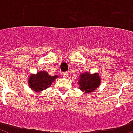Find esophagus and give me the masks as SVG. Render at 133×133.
Returning a JSON list of instances; mask_svg holds the SVG:
<instances>
[{"mask_svg":"<svg viewBox=\"0 0 133 133\" xmlns=\"http://www.w3.org/2000/svg\"><path fill=\"white\" fill-rule=\"evenodd\" d=\"M61 75H62V77H67L68 76V72H64L61 73Z\"/></svg>","mask_w":133,"mask_h":133,"instance_id":"1","label":"esophagus"}]
</instances>
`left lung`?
Here are the masks:
<instances>
[{
    "mask_svg": "<svg viewBox=\"0 0 133 133\" xmlns=\"http://www.w3.org/2000/svg\"><path fill=\"white\" fill-rule=\"evenodd\" d=\"M101 79L98 73L90 74L88 72L80 75L78 83L79 89L85 93L94 92L100 85Z\"/></svg>",
    "mask_w": 133,
    "mask_h": 133,
    "instance_id": "8db88e82",
    "label": "left lung"
}]
</instances>
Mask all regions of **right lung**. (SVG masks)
<instances>
[{
	"label": "right lung",
	"instance_id": "obj_1",
	"mask_svg": "<svg viewBox=\"0 0 133 133\" xmlns=\"http://www.w3.org/2000/svg\"><path fill=\"white\" fill-rule=\"evenodd\" d=\"M58 75L50 76L46 71H41L36 75H31L28 79V84L32 90L35 92H40L49 88Z\"/></svg>",
	"mask_w": 133,
	"mask_h": 133
}]
</instances>
